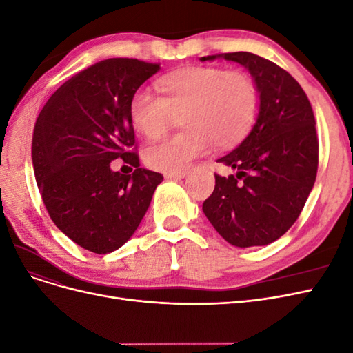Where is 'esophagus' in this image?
I'll list each match as a JSON object with an SVG mask.
<instances>
[{
  "label": "esophagus",
  "mask_w": 353,
  "mask_h": 353,
  "mask_svg": "<svg viewBox=\"0 0 353 353\" xmlns=\"http://www.w3.org/2000/svg\"><path fill=\"white\" fill-rule=\"evenodd\" d=\"M188 175L187 170H183V172H166L165 178L166 179H181V178H185Z\"/></svg>",
  "instance_id": "34e87169"
}]
</instances>
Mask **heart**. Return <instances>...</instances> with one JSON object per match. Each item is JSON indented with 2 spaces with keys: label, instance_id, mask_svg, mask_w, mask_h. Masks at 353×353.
<instances>
[{
  "label": "heart",
  "instance_id": "b5f03b06",
  "mask_svg": "<svg viewBox=\"0 0 353 353\" xmlns=\"http://www.w3.org/2000/svg\"><path fill=\"white\" fill-rule=\"evenodd\" d=\"M157 95L135 92L130 121L148 140H157L172 116L185 130L145 150L147 165L162 172H183L213 145H236L249 134L258 112V88L244 72L190 66L157 82Z\"/></svg>",
  "mask_w": 353,
  "mask_h": 353
}]
</instances>
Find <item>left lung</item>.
I'll list each match as a JSON object with an SVG mask.
<instances>
[{
	"mask_svg": "<svg viewBox=\"0 0 353 353\" xmlns=\"http://www.w3.org/2000/svg\"><path fill=\"white\" fill-rule=\"evenodd\" d=\"M244 66L259 94V113L243 143L218 159L236 175L215 174V190L203 212L222 239L237 248L265 245L287 232L307 200L318 170L315 117L290 73L252 52H225Z\"/></svg>",
	"mask_w": 353,
	"mask_h": 353,
	"instance_id": "obj_1",
	"label": "left lung"
}]
</instances>
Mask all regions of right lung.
<instances>
[{
    "mask_svg": "<svg viewBox=\"0 0 353 353\" xmlns=\"http://www.w3.org/2000/svg\"><path fill=\"white\" fill-rule=\"evenodd\" d=\"M160 65L108 59L72 77L42 108L32 140L37 184L56 227L97 254L117 250L140 225L163 175L140 168L130 101ZM114 158L132 176L111 170Z\"/></svg>",
    "mask_w": 353,
    "mask_h": 353,
    "instance_id": "add662e5",
    "label": "right lung"
}]
</instances>
